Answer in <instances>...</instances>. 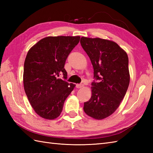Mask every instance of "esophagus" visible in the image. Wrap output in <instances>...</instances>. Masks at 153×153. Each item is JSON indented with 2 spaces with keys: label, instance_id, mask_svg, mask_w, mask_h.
I'll use <instances>...</instances> for the list:
<instances>
[{
  "label": "esophagus",
  "instance_id": "obj_1",
  "mask_svg": "<svg viewBox=\"0 0 153 153\" xmlns=\"http://www.w3.org/2000/svg\"><path fill=\"white\" fill-rule=\"evenodd\" d=\"M83 87V85L82 83L80 84H76V87L77 88H82V87Z\"/></svg>",
  "mask_w": 153,
  "mask_h": 153
}]
</instances>
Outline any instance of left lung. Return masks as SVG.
I'll return each instance as SVG.
<instances>
[{
  "label": "left lung",
  "instance_id": "left-lung-1",
  "mask_svg": "<svg viewBox=\"0 0 153 153\" xmlns=\"http://www.w3.org/2000/svg\"><path fill=\"white\" fill-rule=\"evenodd\" d=\"M80 43L91 62L95 78L91 97L84 102V112L102 120L116 111L128 90L130 79L128 54L112 41L82 37Z\"/></svg>",
  "mask_w": 153,
  "mask_h": 153
}]
</instances>
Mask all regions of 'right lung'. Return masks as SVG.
I'll return each instance as SVG.
<instances>
[{
	"instance_id": "obj_1",
	"label": "right lung",
	"mask_w": 153,
	"mask_h": 153,
	"mask_svg": "<svg viewBox=\"0 0 153 153\" xmlns=\"http://www.w3.org/2000/svg\"><path fill=\"white\" fill-rule=\"evenodd\" d=\"M79 39V36L47 37L28 51L24 67V90L35 112L42 118L59 116L65 100L76 86L58 77L63 74L67 78L64 65Z\"/></svg>"
}]
</instances>
